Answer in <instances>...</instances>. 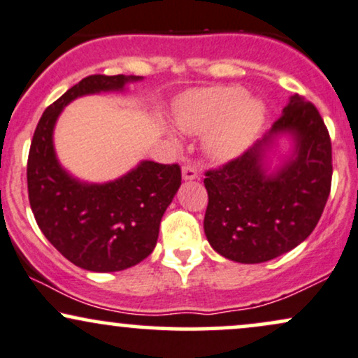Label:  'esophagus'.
Instances as JSON below:
<instances>
[{
  "label": "esophagus",
  "mask_w": 358,
  "mask_h": 358,
  "mask_svg": "<svg viewBox=\"0 0 358 358\" xmlns=\"http://www.w3.org/2000/svg\"><path fill=\"white\" fill-rule=\"evenodd\" d=\"M182 176L183 180H188V182H190V180L199 178V170H196V166H193L188 163V165H183L182 168Z\"/></svg>",
  "instance_id": "obj_1"
}]
</instances>
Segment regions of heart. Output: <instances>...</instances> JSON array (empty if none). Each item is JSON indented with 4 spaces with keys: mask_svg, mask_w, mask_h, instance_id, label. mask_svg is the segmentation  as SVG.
Wrapping results in <instances>:
<instances>
[{
    "mask_svg": "<svg viewBox=\"0 0 358 358\" xmlns=\"http://www.w3.org/2000/svg\"><path fill=\"white\" fill-rule=\"evenodd\" d=\"M264 117V102L248 97L239 85H219L188 94L175 113L180 129L192 134L210 131L207 148L219 159L239 155L261 129Z\"/></svg>",
    "mask_w": 358,
    "mask_h": 358,
    "instance_id": "obj_1",
    "label": "heart"
}]
</instances>
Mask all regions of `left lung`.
Listing matches in <instances>:
<instances>
[{
  "mask_svg": "<svg viewBox=\"0 0 358 358\" xmlns=\"http://www.w3.org/2000/svg\"><path fill=\"white\" fill-rule=\"evenodd\" d=\"M294 139V153L274 172L267 153L279 136ZM331 141L318 109L289 97L269 133L203 180L208 205L203 231L213 250L242 264L286 254L313 232L331 187Z\"/></svg>",
  "mask_w": 358,
  "mask_h": 358,
  "instance_id": "8db88e82",
  "label": "left lung"
}]
</instances>
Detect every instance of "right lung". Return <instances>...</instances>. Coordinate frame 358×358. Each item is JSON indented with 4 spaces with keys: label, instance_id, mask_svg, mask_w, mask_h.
<instances>
[{
    "label": "right lung",
    "instance_id": "add662e5",
    "mask_svg": "<svg viewBox=\"0 0 358 358\" xmlns=\"http://www.w3.org/2000/svg\"><path fill=\"white\" fill-rule=\"evenodd\" d=\"M139 76H89L45 109L36 124L27 180L36 224L65 259L94 273L136 266L153 252L159 222L182 185L178 165L141 162L121 178L85 183L57 159L53 127L67 104L89 94L122 92Z\"/></svg>",
    "mask_w": 358,
    "mask_h": 358
}]
</instances>
